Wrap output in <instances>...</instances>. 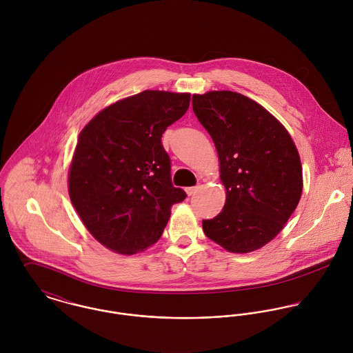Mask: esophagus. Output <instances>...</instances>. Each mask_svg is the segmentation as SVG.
<instances>
[{
  "instance_id": "esophagus-1",
  "label": "esophagus",
  "mask_w": 353,
  "mask_h": 353,
  "mask_svg": "<svg viewBox=\"0 0 353 353\" xmlns=\"http://www.w3.org/2000/svg\"><path fill=\"white\" fill-rule=\"evenodd\" d=\"M197 190H199V186L186 188V193H188V196H193V194H196V193H197Z\"/></svg>"
}]
</instances>
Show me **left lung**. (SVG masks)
Masks as SVG:
<instances>
[{
  "label": "left lung",
  "mask_w": 353,
  "mask_h": 353,
  "mask_svg": "<svg viewBox=\"0 0 353 353\" xmlns=\"http://www.w3.org/2000/svg\"><path fill=\"white\" fill-rule=\"evenodd\" d=\"M193 111L210 134L225 188L223 210L202 220L205 235L227 252L270 242L296 209L302 163L287 129L261 104L232 91L193 95Z\"/></svg>",
  "instance_id": "8db88e82"
}]
</instances>
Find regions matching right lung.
Here are the masks:
<instances>
[{
	"label": "right lung",
	"mask_w": 353,
	"mask_h": 353,
	"mask_svg": "<svg viewBox=\"0 0 353 353\" xmlns=\"http://www.w3.org/2000/svg\"><path fill=\"white\" fill-rule=\"evenodd\" d=\"M190 94L143 91L101 110L81 130L69 168V196L103 246L136 254L161 236L186 193L171 182L165 129L185 115Z\"/></svg>",
	"instance_id": "right-lung-1"
}]
</instances>
